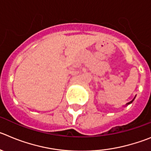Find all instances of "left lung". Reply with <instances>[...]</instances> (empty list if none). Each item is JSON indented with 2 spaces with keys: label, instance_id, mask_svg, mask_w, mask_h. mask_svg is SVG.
Returning a JSON list of instances; mask_svg holds the SVG:
<instances>
[{
  "label": "left lung",
  "instance_id": "obj_1",
  "mask_svg": "<svg viewBox=\"0 0 151 151\" xmlns=\"http://www.w3.org/2000/svg\"><path fill=\"white\" fill-rule=\"evenodd\" d=\"M135 97H134V98H133V99H132V100H131V101H130V102H129V103H127V104H126V106H128V105L131 104V103H132V102H133V101H134V99H135Z\"/></svg>",
  "mask_w": 151,
  "mask_h": 151
}]
</instances>
